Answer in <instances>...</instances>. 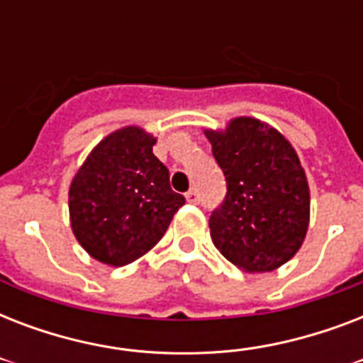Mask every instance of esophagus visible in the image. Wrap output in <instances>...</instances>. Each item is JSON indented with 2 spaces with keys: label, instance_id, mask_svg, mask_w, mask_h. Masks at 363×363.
Returning a JSON list of instances; mask_svg holds the SVG:
<instances>
[{
  "label": "esophagus",
  "instance_id": "obj_1",
  "mask_svg": "<svg viewBox=\"0 0 363 363\" xmlns=\"http://www.w3.org/2000/svg\"><path fill=\"white\" fill-rule=\"evenodd\" d=\"M186 199H188V203H198L199 201V194L196 188H192V190H188L186 192Z\"/></svg>",
  "mask_w": 363,
  "mask_h": 363
}]
</instances>
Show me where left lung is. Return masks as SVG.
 <instances>
[{
	"mask_svg": "<svg viewBox=\"0 0 363 363\" xmlns=\"http://www.w3.org/2000/svg\"><path fill=\"white\" fill-rule=\"evenodd\" d=\"M228 182L226 199L209 218L211 238L247 273H265L298 252L309 228V182L298 152L273 125L238 116L205 130Z\"/></svg>",
	"mask_w": 363,
	"mask_h": 363,
	"instance_id": "obj_1",
	"label": "left lung"
}]
</instances>
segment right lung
Wrapping results in <instances>:
<instances>
[{
    "label": "right lung",
    "instance_id": "right-lung-1",
    "mask_svg": "<svg viewBox=\"0 0 363 363\" xmlns=\"http://www.w3.org/2000/svg\"><path fill=\"white\" fill-rule=\"evenodd\" d=\"M154 145L156 137L139 125L121 128L92 148L71 181V230L101 264L122 267L141 258L184 205Z\"/></svg>",
    "mask_w": 363,
    "mask_h": 363
}]
</instances>
